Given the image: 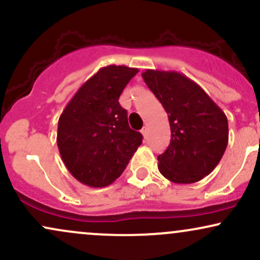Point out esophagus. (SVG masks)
I'll use <instances>...</instances> for the list:
<instances>
[{
	"mask_svg": "<svg viewBox=\"0 0 260 260\" xmlns=\"http://www.w3.org/2000/svg\"><path fill=\"white\" fill-rule=\"evenodd\" d=\"M140 133L143 134V137H144V138H147V137H148V127L147 126L143 127L142 131H140Z\"/></svg>",
	"mask_w": 260,
	"mask_h": 260,
	"instance_id": "esophagus-1",
	"label": "esophagus"
}]
</instances>
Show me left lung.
Instances as JSON below:
<instances>
[{
    "instance_id": "8db88e82",
    "label": "left lung",
    "mask_w": 260,
    "mask_h": 260,
    "mask_svg": "<svg viewBox=\"0 0 260 260\" xmlns=\"http://www.w3.org/2000/svg\"><path fill=\"white\" fill-rule=\"evenodd\" d=\"M145 84L169 116L171 142L157 156L160 174L174 183H194L221 160L229 143L228 117L203 89L175 71L147 70Z\"/></svg>"
}]
</instances>
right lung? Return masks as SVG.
<instances>
[{"label":"right lung","mask_w":260,"mask_h":260,"mask_svg":"<svg viewBox=\"0 0 260 260\" xmlns=\"http://www.w3.org/2000/svg\"><path fill=\"white\" fill-rule=\"evenodd\" d=\"M137 68L110 64L100 68L78 89L57 127L62 161L80 183L92 188L111 184L124 171L143 136L128 126L121 92Z\"/></svg>","instance_id":"obj_1"}]
</instances>
